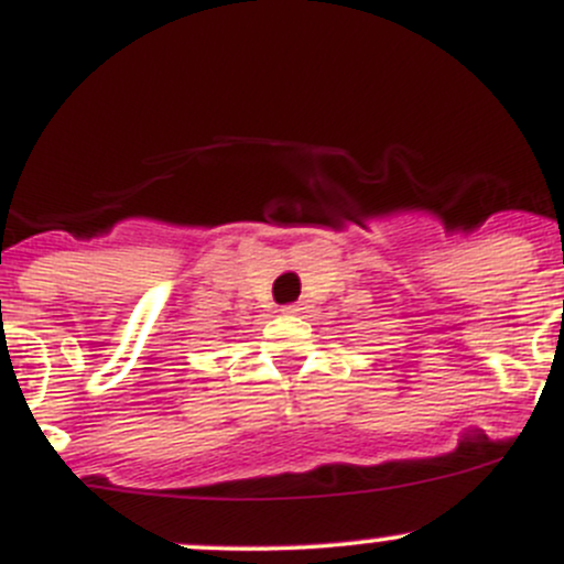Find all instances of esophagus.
Segmentation results:
<instances>
[{
  "label": "esophagus",
  "instance_id": "1",
  "mask_svg": "<svg viewBox=\"0 0 564 564\" xmlns=\"http://www.w3.org/2000/svg\"><path fill=\"white\" fill-rule=\"evenodd\" d=\"M305 311V307L300 305V302H292V305H283V313H289V316H297V313Z\"/></svg>",
  "mask_w": 564,
  "mask_h": 564
}]
</instances>
